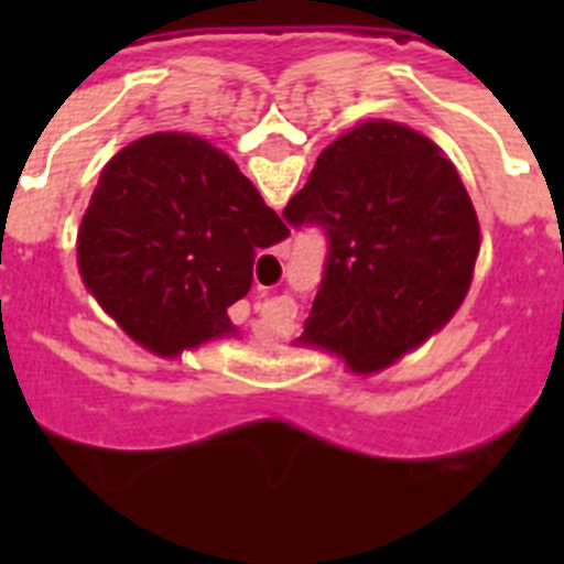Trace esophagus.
Segmentation results:
<instances>
[{"mask_svg":"<svg viewBox=\"0 0 564 564\" xmlns=\"http://www.w3.org/2000/svg\"><path fill=\"white\" fill-rule=\"evenodd\" d=\"M259 293H262V296H268V291H265V288H259Z\"/></svg>","mask_w":564,"mask_h":564,"instance_id":"34e87169","label":"esophagus"}]
</instances>
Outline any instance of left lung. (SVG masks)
Instances as JSON below:
<instances>
[{"label": "left lung", "mask_w": 564, "mask_h": 564, "mask_svg": "<svg viewBox=\"0 0 564 564\" xmlns=\"http://www.w3.org/2000/svg\"><path fill=\"white\" fill-rule=\"evenodd\" d=\"M282 217L327 239L305 341L356 370L426 341L471 285L475 206L441 149L401 123L367 121L333 141Z\"/></svg>", "instance_id": "obj_1"}]
</instances>
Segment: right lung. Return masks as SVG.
<instances>
[{
  "label": "right lung",
  "instance_id": "obj_1",
  "mask_svg": "<svg viewBox=\"0 0 564 564\" xmlns=\"http://www.w3.org/2000/svg\"><path fill=\"white\" fill-rule=\"evenodd\" d=\"M291 237L237 163L183 132L147 134L101 172L78 231L84 285L149 350L231 333L259 251Z\"/></svg>",
  "mask_w": 564,
  "mask_h": 564
}]
</instances>
